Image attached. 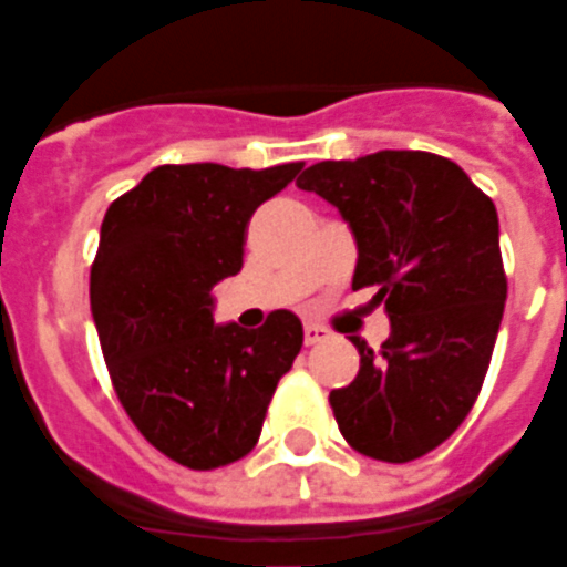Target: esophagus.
Masks as SVG:
<instances>
[{
  "instance_id": "34e87169",
  "label": "esophagus",
  "mask_w": 567,
  "mask_h": 567,
  "mask_svg": "<svg viewBox=\"0 0 567 567\" xmlns=\"http://www.w3.org/2000/svg\"><path fill=\"white\" fill-rule=\"evenodd\" d=\"M303 340H307V346H316L321 343V340H328V331H324L321 324H307V328H303Z\"/></svg>"
}]
</instances>
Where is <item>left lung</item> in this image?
<instances>
[{"instance_id": "8db88e82", "label": "left lung", "mask_w": 567, "mask_h": 567, "mask_svg": "<svg viewBox=\"0 0 567 567\" xmlns=\"http://www.w3.org/2000/svg\"><path fill=\"white\" fill-rule=\"evenodd\" d=\"M343 215L358 243L352 288H373L392 333L331 392L346 443L404 464L452 437L486 380L507 276L495 203L458 163L431 151H377L321 161L297 178Z\"/></svg>"}]
</instances>
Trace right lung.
Wrapping results in <instances>:
<instances>
[{
    "mask_svg": "<svg viewBox=\"0 0 567 567\" xmlns=\"http://www.w3.org/2000/svg\"><path fill=\"white\" fill-rule=\"evenodd\" d=\"M303 169L157 166L109 206L91 267L105 368L133 425L175 464L215 471L255 450L303 346L295 312L218 328L212 288L243 270L248 221Z\"/></svg>",
    "mask_w": 567,
    "mask_h": 567,
    "instance_id": "obj_1",
    "label": "right lung"
}]
</instances>
